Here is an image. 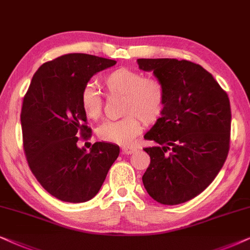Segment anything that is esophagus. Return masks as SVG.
Instances as JSON below:
<instances>
[{
	"instance_id": "34e87169",
	"label": "esophagus",
	"mask_w": 250,
	"mask_h": 250,
	"mask_svg": "<svg viewBox=\"0 0 250 250\" xmlns=\"http://www.w3.org/2000/svg\"><path fill=\"white\" fill-rule=\"evenodd\" d=\"M135 151V147H129V146H123L122 147V153H125V154H131V153H134Z\"/></svg>"
}]
</instances>
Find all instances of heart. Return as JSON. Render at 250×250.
Listing matches in <instances>:
<instances>
[{
  "label": "heart",
  "instance_id": "obj_1",
  "mask_svg": "<svg viewBox=\"0 0 250 250\" xmlns=\"http://www.w3.org/2000/svg\"><path fill=\"white\" fill-rule=\"evenodd\" d=\"M109 95H121L125 118L107 121L98 128L102 141L119 145H130L143 131V121L147 125L161 118L166 105L165 86L158 79L144 78L141 72L120 67L103 79ZM81 108L86 118L98 120L103 113V99L94 86L86 85L81 92Z\"/></svg>",
  "mask_w": 250,
  "mask_h": 250
}]
</instances>
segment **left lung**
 Here are the masks:
<instances>
[{
	"label": "left lung",
	"instance_id": "obj_1",
	"mask_svg": "<svg viewBox=\"0 0 250 250\" xmlns=\"http://www.w3.org/2000/svg\"><path fill=\"white\" fill-rule=\"evenodd\" d=\"M165 86L161 118L144 138L151 164L143 175L149 197L162 205L195 198L210 185L228 158L231 106L210 73L188 61L137 59Z\"/></svg>",
	"mask_w": 250,
	"mask_h": 250
}]
</instances>
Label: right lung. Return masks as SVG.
<instances>
[{
	"label": "right lung",
	"instance_id": "1",
	"mask_svg": "<svg viewBox=\"0 0 250 250\" xmlns=\"http://www.w3.org/2000/svg\"><path fill=\"white\" fill-rule=\"evenodd\" d=\"M115 64L86 53L61 56L40 66L26 92L21 114L26 159L42 188L59 200H91L118 159L119 146L111 143H95L89 153L78 146L80 136H91L81 92L96 73Z\"/></svg>",
	"mask_w": 250,
	"mask_h": 250
}]
</instances>
